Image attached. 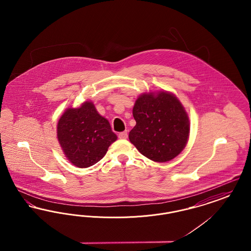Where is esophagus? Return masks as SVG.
Instances as JSON below:
<instances>
[{"label":"esophagus","instance_id":"esophagus-1","mask_svg":"<svg viewBox=\"0 0 251 251\" xmlns=\"http://www.w3.org/2000/svg\"><path fill=\"white\" fill-rule=\"evenodd\" d=\"M119 137L120 139H126L128 137V132L127 131H121L119 133Z\"/></svg>","mask_w":251,"mask_h":251}]
</instances>
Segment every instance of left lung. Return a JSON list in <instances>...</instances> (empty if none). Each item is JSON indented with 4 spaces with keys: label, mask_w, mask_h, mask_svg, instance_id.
Here are the masks:
<instances>
[{
    "label": "left lung",
    "mask_w": 251,
    "mask_h": 251,
    "mask_svg": "<svg viewBox=\"0 0 251 251\" xmlns=\"http://www.w3.org/2000/svg\"><path fill=\"white\" fill-rule=\"evenodd\" d=\"M136 121L129 139L141 154L158 163L168 162L185 148L190 133L188 114L173 93L145 92L135 100Z\"/></svg>",
    "instance_id": "1"
}]
</instances>
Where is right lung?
Listing matches in <instances>:
<instances>
[{
  "label": "right lung",
  "instance_id": "right-lung-1",
  "mask_svg": "<svg viewBox=\"0 0 251 251\" xmlns=\"http://www.w3.org/2000/svg\"><path fill=\"white\" fill-rule=\"evenodd\" d=\"M57 139L73 166L85 168L98 163L118 136L91 100L78 108H68L57 123Z\"/></svg>",
  "mask_w": 251,
  "mask_h": 251
}]
</instances>
